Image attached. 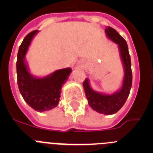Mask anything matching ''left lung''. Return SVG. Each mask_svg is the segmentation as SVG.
Listing matches in <instances>:
<instances>
[{
  "mask_svg": "<svg viewBox=\"0 0 153 153\" xmlns=\"http://www.w3.org/2000/svg\"><path fill=\"white\" fill-rule=\"evenodd\" d=\"M108 38L118 45L120 57L124 70V76L121 89L112 94H104L93 90L89 84V80L86 78L83 83L88 104L93 110L104 115H112L118 112L126 102L129 95L132 82L130 55L126 41L115 29L110 27L105 29Z\"/></svg>",
  "mask_w": 153,
  "mask_h": 153,
  "instance_id": "left-lung-1",
  "label": "left lung"
}]
</instances>
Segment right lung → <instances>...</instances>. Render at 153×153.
I'll use <instances>...</instances> for the list:
<instances>
[{
    "instance_id": "right-lung-1",
    "label": "right lung",
    "mask_w": 153,
    "mask_h": 153,
    "mask_svg": "<svg viewBox=\"0 0 153 153\" xmlns=\"http://www.w3.org/2000/svg\"><path fill=\"white\" fill-rule=\"evenodd\" d=\"M38 30L31 32L24 38L19 47L16 63L18 85L24 101L38 112L48 111L56 107L61 98L62 85L70 75L71 68L58 69L43 78L29 72L25 56Z\"/></svg>"
}]
</instances>
